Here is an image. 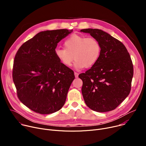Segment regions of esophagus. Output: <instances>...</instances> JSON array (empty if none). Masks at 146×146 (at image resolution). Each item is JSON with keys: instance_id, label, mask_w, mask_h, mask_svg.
I'll use <instances>...</instances> for the list:
<instances>
[{"instance_id": "34e87169", "label": "esophagus", "mask_w": 146, "mask_h": 146, "mask_svg": "<svg viewBox=\"0 0 146 146\" xmlns=\"http://www.w3.org/2000/svg\"><path fill=\"white\" fill-rule=\"evenodd\" d=\"M74 76H75L76 78H77L78 77V73H76V72H74Z\"/></svg>"}]
</instances>
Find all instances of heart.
Masks as SVG:
<instances>
[{
	"label": "heart",
	"instance_id": "obj_1",
	"mask_svg": "<svg viewBox=\"0 0 146 146\" xmlns=\"http://www.w3.org/2000/svg\"><path fill=\"white\" fill-rule=\"evenodd\" d=\"M64 47L56 48V58L64 66L70 67L74 58V68L78 70L94 66L101 54V46L97 39L77 34H73L65 40Z\"/></svg>",
	"mask_w": 146,
	"mask_h": 146
}]
</instances>
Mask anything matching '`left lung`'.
<instances>
[{
	"instance_id": "obj_1",
	"label": "left lung",
	"mask_w": 146,
	"mask_h": 146,
	"mask_svg": "<svg viewBox=\"0 0 146 146\" xmlns=\"http://www.w3.org/2000/svg\"><path fill=\"white\" fill-rule=\"evenodd\" d=\"M97 39L101 46L99 60L85 73L82 94L87 106L97 112L115 109L129 94L133 68L126 47L109 33L98 29H81Z\"/></svg>"
}]
</instances>
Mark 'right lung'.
<instances>
[{
  "label": "right lung",
  "instance_id": "1",
  "mask_svg": "<svg viewBox=\"0 0 146 146\" xmlns=\"http://www.w3.org/2000/svg\"><path fill=\"white\" fill-rule=\"evenodd\" d=\"M72 32H40L21 46L15 56L13 78L18 97L35 112L48 114L64 105L75 77L58 60L55 51L59 41Z\"/></svg>",
  "mask_w": 146,
  "mask_h": 146
}]
</instances>
